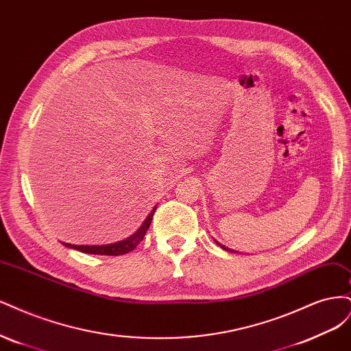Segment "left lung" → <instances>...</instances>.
I'll use <instances>...</instances> for the list:
<instances>
[{"instance_id":"left-lung-1","label":"left lung","mask_w":351,"mask_h":351,"mask_svg":"<svg viewBox=\"0 0 351 351\" xmlns=\"http://www.w3.org/2000/svg\"><path fill=\"white\" fill-rule=\"evenodd\" d=\"M214 242H216V243H217V245H219V246H220V247H221V250H224V251H228V252H234V251H232V250H229V247H226V246H224V245H221V243H219V242H217V241H214Z\"/></svg>"}]
</instances>
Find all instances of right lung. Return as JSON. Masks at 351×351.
<instances>
[{
  "label": "right lung",
  "mask_w": 351,
  "mask_h": 351,
  "mask_svg": "<svg viewBox=\"0 0 351 351\" xmlns=\"http://www.w3.org/2000/svg\"><path fill=\"white\" fill-rule=\"evenodd\" d=\"M156 211V207L152 210V213L147 216V219L143 221L140 226V229L128 236L127 239L115 242V243H108V245H71V243H65L62 242L64 246L71 247V250H77L84 254H93V255H123L134 251L135 247L138 246V243L144 239V236L149 230L152 220H153V214Z\"/></svg>",
  "instance_id": "obj_1"
}]
</instances>
